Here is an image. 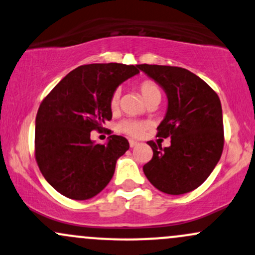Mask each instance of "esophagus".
<instances>
[{
    "instance_id": "esophagus-1",
    "label": "esophagus",
    "mask_w": 255,
    "mask_h": 255,
    "mask_svg": "<svg viewBox=\"0 0 255 255\" xmlns=\"http://www.w3.org/2000/svg\"><path fill=\"white\" fill-rule=\"evenodd\" d=\"M136 145H137V142L135 141V140H131V139H129V146H130V147H135Z\"/></svg>"
}]
</instances>
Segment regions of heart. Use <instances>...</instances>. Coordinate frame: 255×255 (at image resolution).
Wrapping results in <instances>:
<instances>
[{
    "mask_svg": "<svg viewBox=\"0 0 255 255\" xmlns=\"http://www.w3.org/2000/svg\"><path fill=\"white\" fill-rule=\"evenodd\" d=\"M139 90L141 92L142 97H144L146 103L153 101V99L162 98V91H160L159 85L153 80H144L139 84ZM120 97H121V90L116 89L111 93L109 99V105L111 110H116L120 103ZM148 124L144 121H139V120L133 119H126L119 122L118 130L122 131V133L128 134V135L139 137L144 134V131L147 129Z\"/></svg>",
    "mask_w": 255,
    "mask_h": 255,
    "instance_id": "b5f03b06",
    "label": "heart"
}]
</instances>
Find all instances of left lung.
Wrapping results in <instances>:
<instances>
[{"label": "left lung", "instance_id": "obj_1", "mask_svg": "<svg viewBox=\"0 0 255 255\" xmlns=\"http://www.w3.org/2000/svg\"><path fill=\"white\" fill-rule=\"evenodd\" d=\"M168 96V110L157 135L171 137L162 148L148 141L153 157L142 168L147 180L166 194H184L210 176L222 156L224 128L217 93L203 79L181 67L139 64Z\"/></svg>", "mask_w": 255, "mask_h": 255}]
</instances>
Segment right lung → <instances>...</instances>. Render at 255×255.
Masks as SVG:
<instances>
[{
  "mask_svg": "<svg viewBox=\"0 0 255 255\" xmlns=\"http://www.w3.org/2000/svg\"><path fill=\"white\" fill-rule=\"evenodd\" d=\"M137 73V66L122 63L85 64L68 73L40 103L34 156L44 178L64 197L87 200L110 182L129 142L110 135L105 145L95 144L91 131L110 121L111 93Z\"/></svg>",
  "mask_w": 255,
  "mask_h": 255,
  "instance_id": "1",
  "label": "right lung"
}]
</instances>
